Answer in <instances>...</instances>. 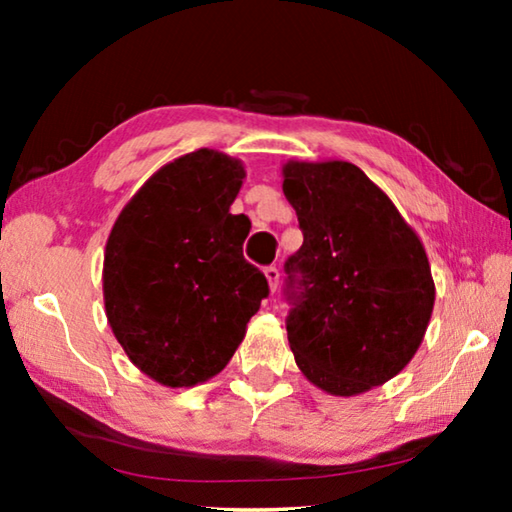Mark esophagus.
<instances>
[{"label": "esophagus", "mask_w": 512, "mask_h": 512, "mask_svg": "<svg viewBox=\"0 0 512 512\" xmlns=\"http://www.w3.org/2000/svg\"><path fill=\"white\" fill-rule=\"evenodd\" d=\"M264 275H266V280H268V287H271V291H275L277 289V282H280V271H277L275 266H266L264 268Z\"/></svg>", "instance_id": "1"}]
</instances>
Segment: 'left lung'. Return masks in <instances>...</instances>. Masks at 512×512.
Masks as SVG:
<instances>
[{
    "mask_svg": "<svg viewBox=\"0 0 512 512\" xmlns=\"http://www.w3.org/2000/svg\"><path fill=\"white\" fill-rule=\"evenodd\" d=\"M302 246L284 264L287 334L311 384L341 397L393 379L418 352L436 289L391 198L343 160L282 167Z\"/></svg>",
    "mask_w": 512,
    "mask_h": 512,
    "instance_id": "1",
    "label": "left lung"
}]
</instances>
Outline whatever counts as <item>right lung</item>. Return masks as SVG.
<instances>
[{"instance_id": "add662e5", "label": "right lung", "mask_w": 512, "mask_h": 512, "mask_svg": "<svg viewBox=\"0 0 512 512\" xmlns=\"http://www.w3.org/2000/svg\"><path fill=\"white\" fill-rule=\"evenodd\" d=\"M246 171L198 149L164 164L117 216L103 257V302L144 375L183 388L228 366L268 296L244 259L250 221L230 214Z\"/></svg>"}]
</instances>
